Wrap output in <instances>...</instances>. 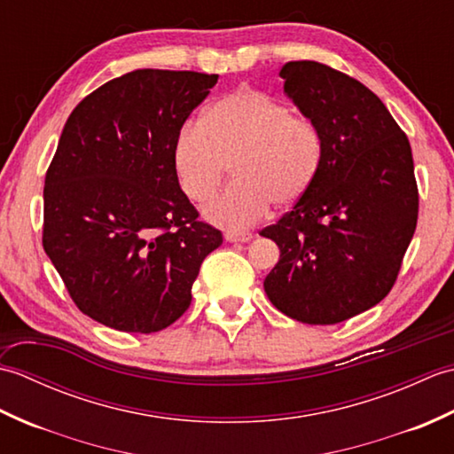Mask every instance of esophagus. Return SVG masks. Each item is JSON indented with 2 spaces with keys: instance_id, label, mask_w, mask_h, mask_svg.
Wrapping results in <instances>:
<instances>
[{
  "instance_id": "1",
  "label": "esophagus",
  "mask_w": 454,
  "mask_h": 454,
  "mask_svg": "<svg viewBox=\"0 0 454 454\" xmlns=\"http://www.w3.org/2000/svg\"><path fill=\"white\" fill-rule=\"evenodd\" d=\"M224 238H226V242H242L244 244V242H249L254 236L249 232H226Z\"/></svg>"
}]
</instances>
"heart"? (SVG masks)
Wrapping results in <instances>:
<instances>
[{
	"mask_svg": "<svg viewBox=\"0 0 454 454\" xmlns=\"http://www.w3.org/2000/svg\"><path fill=\"white\" fill-rule=\"evenodd\" d=\"M324 144L316 124L281 99L254 88L222 95L187 124L173 144L179 185L195 205L215 195L232 166L234 183L205 208L218 226L242 230L262 220L269 205L291 208L310 192Z\"/></svg>",
	"mask_w": 454,
	"mask_h": 454,
	"instance_id": "1",
	"label": "heart"
}]
</instances>
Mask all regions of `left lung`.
Segmentation results:
<instances>
[{
    "instance_id": "8db88e82",
    "label": "left lung",
    "mask_w": 454,
    "mask_h": 454,
    "mask_svg": "<svg viewBox=\"0 0 454 454\" xmlns=\"http://www.w3.org/2000/svg\"><path fill=\"white\" fill-rule=\"evenodd\" d=\"M278 75L320 130L324 158L310 192L259 232L281 249L263 286L296 322L340 324L396 283L418 224L411 148L384 103L347 74L301 60Z\"/></svg>"
}]
</instances>
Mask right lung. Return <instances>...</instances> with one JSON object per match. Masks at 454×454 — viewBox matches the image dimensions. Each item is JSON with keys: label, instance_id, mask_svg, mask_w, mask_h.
Segmentation results:
<instances>
[{"label": "right lung", "instance_id": "add662e5", "mask_svg": "<svg viewBox=\"0 0 454 454\" xmlns=\"http://www.w3.org/2000/svg\"><path fill=\"white\" fill-rule=\"evenodd\" d=\"M216 82V74L134 70L67 117L44 179L43 246L91 320L153 333L189 308L222 234L181 191L173 144Z\"/></svg>", "mask_w": 454, "mask_h": 454}]
</instances>
